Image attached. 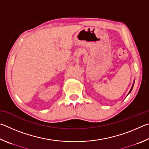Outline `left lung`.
Listing matches in <instances>:
<instances>
[{
	"label": "left lung",
	"instance_id": "left-lung-1",
	"mask_svg": "<svg viewBox=\"0 0 149 149\" xmlns=\"http://www.w3.org/2000/svg\"><path fill=\"white\" fill-rule=\"evenodd\" d=\"M134 83H135V80L134 81H133V85H132V88H131V89H130V92H129V93H128V95H129L130 94V93H131V91H132V89H133V85H134Z\"/></svg>",
	"mask_w": 149,
	"mask_h": 149
}]
</instances>
